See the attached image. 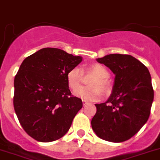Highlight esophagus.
<instances>
[{
    "label": "esophagus",
    "mask_w": 160,
    "mask_h": 160,
    "mask_svg": "<svg viewBox=\"0 0 160 160\" xmlns=\"http://www.w3.org/2000/svg\"><path fill=\"white\" fill-rule=\"evenodd\" d=\"M82 102H83V106H86L88 103V101H86V100H82Z\"/></svg>",
    "instance_id": "34e87169"
}]
</instances>
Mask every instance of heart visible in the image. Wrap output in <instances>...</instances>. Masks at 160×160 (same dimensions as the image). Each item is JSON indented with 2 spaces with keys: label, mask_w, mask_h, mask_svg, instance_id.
<instances>
[{
  "label": "heart",
  "mask_w": 160,
  "mask_h": 160,
  "mask_svg": "<svg viewBox=\"0 0 160 160\" xmlns=\"http://www.w3.org/2000/svg\"><path fill=\"white\" fill-rule=\"evenodd\" d=\"M91 74L94 77L89 82L90 87L80 88L82 81L83 73ZM110 76L108 70L104 65L98 63H93L87 66L84 69L75 67L70 69L67 73V82L68 87L72 91L79 88L74 92V95L83 100L98 101L102 97V92L107 94L110 92V85L108 80Z\"/></svg>",
  "instance_id": "obj_1"
}]
</instances>
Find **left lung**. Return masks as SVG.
<instances>
[{"label":"left lung","mask_w":160,"mask_h":160,"mask_svg":"<svg viewBox=\"0 0 160 160\" xmlns=\"http://www.w3.org/2000/svg\"><path fill=\"white\" fill-rule=\"evenodd\" d=\"M115 74L108 100L95 104L92 127L99 138L119 143L133 137L150 115L154 91L147 67L131 55L109 54L96 59Z\"/></svg>","instance_id":"8db88e82"}]
</instances>
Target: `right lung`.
Masks as SVG:
<instances>
[{"label":"right lung","instance_id":"right-lung-1","mask_svg":"<svg viewBox=\"0 0 160 160\" xmlns=\"http://www.w3.org/2000/svg\"><path fill=\"white\" fill-rule=\"evenodd\" d=\"M80 56L43 48L23 60L14 80L13 105L25 132L40 142H51L68 131L83 107L68 88L67 73Z\"/></svg>","mask_w":160,"mask_h":160}]
</instances>
